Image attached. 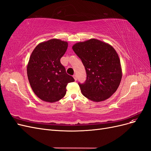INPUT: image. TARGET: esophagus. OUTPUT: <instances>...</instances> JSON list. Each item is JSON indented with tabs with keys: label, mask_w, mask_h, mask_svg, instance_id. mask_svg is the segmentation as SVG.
Listing matches in <instances>:
<instances>
[{
	"label": "esophagus",
	"mask_w": 151,
	"mask_h": 151,
	"mask_svg": "<svg viewBox=\"0 0 151 151\" xmlns=\"http://www.w3.org/2000/svg\"><path fill=\"white\" fill-rule=\"evenodd\" d=\"M73 77H74V78L75 79V81H77V76L76 74H74V76H73Z\"/></svg>",
	"instance_id": "esophagus-1"
}]
</instances>
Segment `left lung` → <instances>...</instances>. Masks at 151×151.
<instances>
[{
	"instance_id": "obj_1",
	"label": "left lung",
	"mask_w": 151,
	"mask_h": 151,
	"mask_svg": "<svg viewBox=\"0 0 151 151\" xmlns=\"http://www.w3.org/2000/svg\"><path fill=\"white\" fill-rule=\"evenodd\" d=\"M85 67L87 78L79 83L81 93L94 102L108 99L117 90L122 77L120 60L110 45L96 39L77 43L72 46Z\"/></svg>"
}]
</instances>
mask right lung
<instances>
[{"mask_svg":"<svg viewBox=\"0 0 151 151\" xmlns=\"http://www.w3.org/2000/svg\"><path fill=\"white\" fill-rule=\"evenodd\" d=\"M68 43L52 39L39 43L27 65V74L35 94L44 101L54 103L64 97L68 83L74 81L60 63Z\"/></svg>","mask_w":151,"mask_h":151,"instance_id":"right-lung-1","label":"right lung"}]
</instances>
